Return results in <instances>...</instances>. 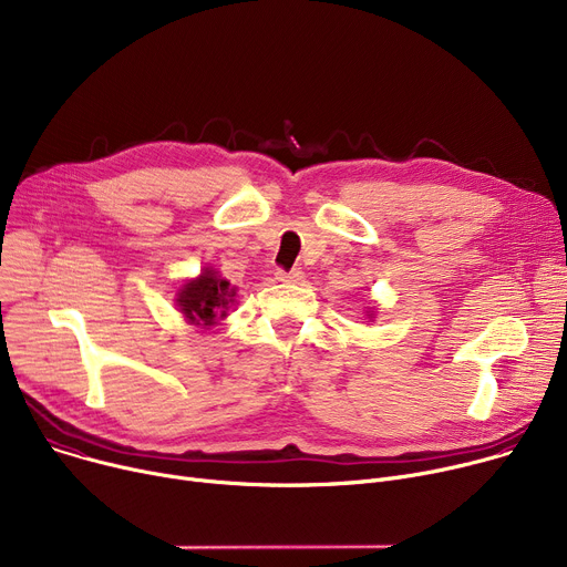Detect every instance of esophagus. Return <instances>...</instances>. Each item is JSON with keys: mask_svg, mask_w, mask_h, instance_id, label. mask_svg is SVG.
Segmentation results:
<instances>
[{"mask_svg": "<svg viewBox=\"0 0 567 567\" xmlns=\"http://www.w3.org/2000/svg\"><path fill=\"white\" fill-rule=\"evenodd\" d=\"M302 271H298V269H293V271H282V269H278L276 271V280H280V282H302Z\"/></svg>", "mask_w": 567, "mask_h": 567, "instance_id": "obj_1", "label": "esophagus"}]
</instances>
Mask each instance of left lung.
<instances>
[{
    "instance_id": "8db88e82",
    "label": "left lung",
    "mask_w": 567,
    "mask_h": 567,
    "mask_svg": "<svg viewBox=\"0 0 567 567\" xmlns=\"http://www.w3.org/2000/svg\"><path fill=\"white\" fill-rule=\"evenodd\" d=\"M369 317H371V319H373V315H369Z\"/></svg>"
}]
</instances>
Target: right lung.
Returning a JSON list of instances; mask_svg holds the SVG:
<instances>
[{
	"label": "right lung",
	"mask_w": 567,
	"mask_h": 567,
	"mask_svg": "<svg viewBox=\"0 0 567 567\" xmlns=\"http://www.w3.org/2000/svg\"><path fill=\"white\" fill-rule=\"evenodd\" d=\"M235 296L237 289L230 287V282L224 280L215 269H203L198 278L187 280L178 289L176 305L189 323L210 328L228 315Z\"/></svg>",
	"instance_id": "1"
}]
</instances>
